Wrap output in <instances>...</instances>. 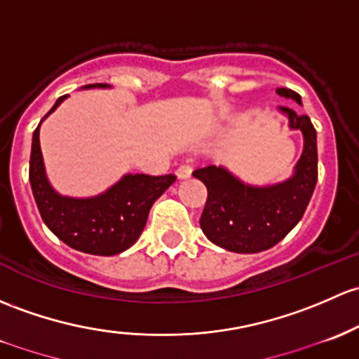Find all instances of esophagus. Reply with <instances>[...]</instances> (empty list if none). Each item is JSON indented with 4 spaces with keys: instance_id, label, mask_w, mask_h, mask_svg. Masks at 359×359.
<instances>
[{
    "instance_id": "34e87169",
    "label": "esophagus",
    "mask_w": 359,
    "mask_h": 359,
    "mask_svg": "<svg viewBox=\"0 0 359 359\" xmlns=\"http://www.w3.org/2000/svg\"><path fill=\"white\" fill-rule=\"evenodd\" d=\"M191 173H192V165L189 163H184L177 168V177H179V179H189Z\"/></svg>"
}]
</instances>
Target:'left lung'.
Masks as SVG:
<instances>
[{"label":"left lung","instance_id":"1","mask_svg":"<svg viewBox=\"0 0 359 359\" xmlns=\"http://www.w3.org/2000/svg\"><path fill=\"white\" fill-rule=\"evenodd\" d=\"M278 96L301 104L292 89L278 88ZM289 116V127L303 132L304 149L294 175L285 182L269 187L241 182L224 167L198 168L192 172L208 189L203 210L201 230L213 244L232 252H259L273 248L303 218L318 179L316 130L308 115L280 107Z\"/></svg>","mask_w":359,"mask_h":359}]
</instances>
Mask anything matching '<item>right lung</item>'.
<instances>
[{
	"mask_svg": "<svg viewBox=\"0 0 359 359\" xmlns=\"http://www.w3.org/2000/svg\"><path fill=\"white\" fill-rule=\"evenodd\" d=\"M86 88L104 86L89 84ZM65 97L67 94L58 97L44 118L55 111ZM41 122L32 135L29 180L44 224L67 246L88 255L113 256L129 249L141 236L153 203L175 182L177 177L173 173L161 177L129 173L107 192L94 198L60 196L51 187L44 172L39 146Z\"/></svg>",
	"mask_w": 359,
	"mask_h": 359,
	"instance_id": "right-lung-1",
	"label": "right lung"
}]
</instances>
